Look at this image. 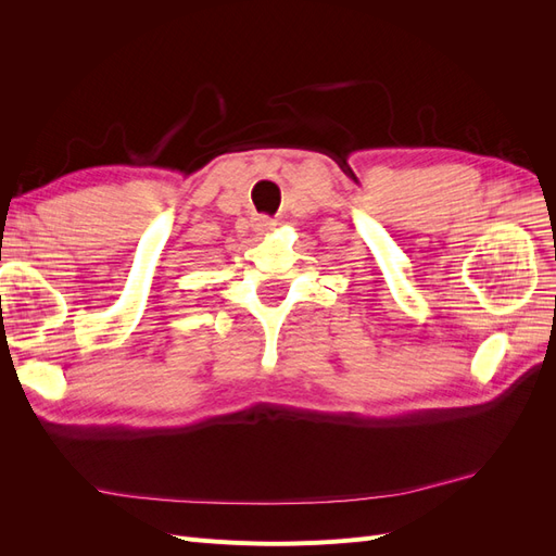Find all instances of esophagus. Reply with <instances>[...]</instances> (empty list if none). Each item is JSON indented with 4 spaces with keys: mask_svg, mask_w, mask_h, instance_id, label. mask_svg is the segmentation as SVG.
I'll use <instances>...</instances> for the list:
<instances>
[{
    "mask_svg": "<svg viewBox=\"0 0 556 556\" xmlns=\"http://www.w3.org/2000/svg\"><path fill=\"white\" fill-rule=\"evenodd\" d=\"M252 227H255V231L260 233V237H264V233L274 231V229L278 227V223H276V220H271V217H257L255 225H252Z\"/></svg>",
    "mask_w": 556,
    "mask_h": 556,
    "instance_id": "esophagus-1",
    "label": "esophagus"
}]
</instances>
